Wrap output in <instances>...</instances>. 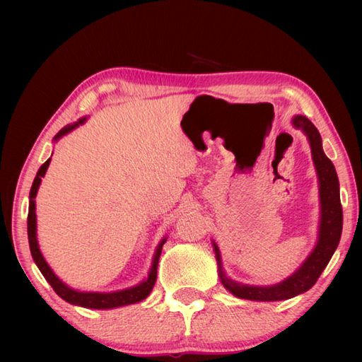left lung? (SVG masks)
I'll use <instances>...</instances> for the list:
<instances>
[{"label":"left lung","mask_w":362,"mask_h":362,"mask_svg":"<svg viewBox=\"0 0 362 362\" xmlns=\"http://www.w3.org/2000/svg\"><path fill=\"white\" fill-rule=\"evenodd\" d=\"M292 126L302 130L306 138H308L313 161L317 173L320 201L317 243L314 245L308 258L288 279L276 284H271V286H253V284L238 283L227 276L224 267H222L219 247L213 241L221 283L238 298L255 300V302H279V300H288L298 294H303V292L314 286L320 274L324 272V269L329 263V259H332L341 240L342 205L339 196V180H337L334 165L325 156L324 149H322V138L319 130L308 118L302 117V115H296L292 118Z\"/></svg>","instance_id":"1"}]
</instances>
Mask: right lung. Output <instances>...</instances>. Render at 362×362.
<instances>
[{
    "mask_svg": "<svg viewBox=\"0 0 362 362\" xmlns=\"http://www.w3.org/2000/svg\"><path fill=\"white\" fill-rule=\"evenodd\" d=\"M87 121V117H83L78 119V122H73V124H68L64 129L59 130V134L54 136V141H59L64 135L70 134L71 130L76 127H79L81 124ZM51 158H48L45 163L38 169V173L35 175V179L33 182V187H30V193H29V211H28V240H29V249H30V255H33L37 267L40 269V272L48 281L52 289L56 291V294L64 298L65 302L71 303V305H78L83 306V308H91V310H112V308H119V306H126V305H132L138 303L144 300L151 294V291L156 284L157 280V266H158V259H160V253L161 247L166 243V238H163L157 245L156 253H153L152 258V264L148 272V276L141 281L135 284L132 288H126L121 291H113V292H83L78 291L68 286L66 283H64L59 276L54 274L49 264L46 263V259L43 258L40 247H38V241H37V214H35V196L38 187L42 183V177H45L46 169L49 166Z\"/></svg>",
    "mask_w": 362,
    "mask_h": 362,
    "instance_id": "1",
    "label": "right lung"
}]
</instances>
